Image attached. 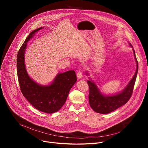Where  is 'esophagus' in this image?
<instances>
[{"label": "esophagus", "mask_w": 148, "mask_h": 148, "mask_svg": "<svg viewBox=\"0 0 148 148\" xmlns=\"http://www.w3.org/2000/svg\"><path fill=\"white\" fill-rule=\"evenodd\" d=\"M77 78H78V79H81L82 77V71L79 70V71L77 73Z\"/></svg>", "instance_id": "34e87169"}]
</instances>
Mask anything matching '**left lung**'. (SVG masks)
Wrapping results in <instances>:
<instances>
[{
  "instance_id": "8db88e82",
  "label": "left lung",
  "mask_w": 148,
  "mask_h": 148,
  "mask_svg": "<svg viewBox=\"0 0 148 148\" xmlns=\"http://www.w3.org/2000/svg\"><path fill=\"white\" fill-rule=\"evenodd\" d=\"M130 45L133 48L131 43H130ZM133 51L136 63V71L128 85L122 91L111 95H105L101 93L95 82L91 78H90V80H87L90 88L88 97L90 105L95 112L102 114L110 113L125 105L130 99L138 71V62L134 49ZM86 74L87 75H89L88 72H86Z\"/></svg>"
}]
</instances>
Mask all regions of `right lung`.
Masks as SVG:
<instances>
[{"label":"right lung","instance_id":"1","mask_svg":"<svg viewBox=\"0 0 148 148\" xmlns=\"http://www.w3.org/2000/svg\"><path fill=\"white\" fill-rule=\"evenodd\" d=\"M42 29L41 27L32 32L21 46L17 56V77L21 91L33 106L40 111L53 114L65 103L71 87L77 81V77L74 70L58 73L49 85L43 86L29 75L25 62L27 43Z\"/></svg>","mask_w":148,"mask_h":148}]
</instances>
